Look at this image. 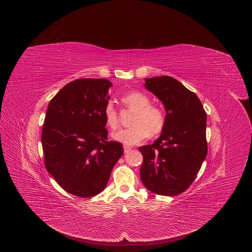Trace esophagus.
Wrapping results in <instances>:
<instances>
[{
    "label": "esophagus",
    "mask_w": 252,
    "mask_h": 252,
    "mask_svg": "<svg viewBox=\"0 0 252 252\" xmlns=\"http://www.w3.org/2000/svg\"><path fill=\"white\" fill-rule=\"evenodd\" d=\"M124 150H125V153H127V152H129L131 150V146L125 144L124 145Z\"/></svg>",
    "instance_id": "34e87169"
}]
</instances>
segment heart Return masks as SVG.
<instances>
[{
    "mask_svg": "<svg viewBox=\"0 0 252 252\" xmlns=\"http://www.w3.org/2000/svg\"><path fill=\"white\" fill-rule=\"evenodd\" d=\"M123 104L134 110L131 126L114 132V140L126 145L143 142L149 136H156L165 126V113L162 108L150 103L149 96L141 92H129L121 97ZM104 117L108 127L112 130L119 126L118 112L112 102H108L104 108Z\"/></svg>",
    "mask_w": 252,
    "mask_h": 252,
    "instance_id": "obj_1",
    "label": "heart"
}]
</instances>
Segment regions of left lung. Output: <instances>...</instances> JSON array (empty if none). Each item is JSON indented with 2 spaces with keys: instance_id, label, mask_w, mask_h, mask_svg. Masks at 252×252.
I'll use <instances>...</instances> for the list:
<instances>
[{
  "instance_id": "obj_1",
  "label": "left lung",
  "mask_w": 252,
  "mask_h": 252,
  "mask_svg": "<svg viewBox=\"0 0 252 252\" xmlns=\"http://www.w3.org/2000/svg\"><path fill=\"white\" fill-rule=\"evenodd\" d=\"M144 86L163 103L166 121L154 144L139 147L141 180L156 194L177 195L191 186L207 157V113L196 94L173 77L145 78Z\"/></svg>"
}]
</instances>
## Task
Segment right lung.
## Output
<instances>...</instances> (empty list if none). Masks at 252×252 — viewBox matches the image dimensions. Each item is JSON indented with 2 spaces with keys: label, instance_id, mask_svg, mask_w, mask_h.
I'll list each match as a JSON object with an SVG mask.
<instances>
[{
  "label": "right lung",
  "instance_id": "add662e5",
  "mask_svg": "<svg viewBox=\"0 0 252 252\" xmlns=\"http://www.w3.org/2000/svg\"><path fill=\"white\" fill-rule=\"evenodd\" d=\"M107 79L81 78L65 85L49 103L41 134L44 164L60 187L79 197L102 192L124 154L108 141L104 108Z\"/></svg>",
  "mask_w": 252,
  "mask_h": 252
}]
</instances>
